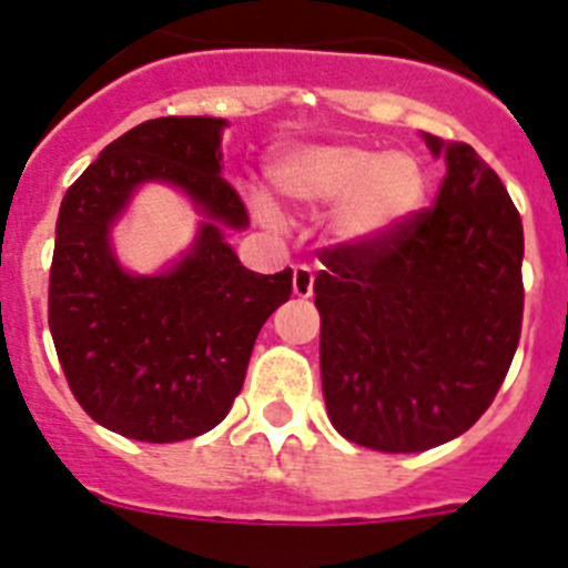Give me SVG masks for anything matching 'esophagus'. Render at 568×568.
I'll list each match as a JSON object with an SVG mask.
<instances>
[{
    "mask_svg": "<svg viewBox=\"0 0 568 568\" xmlns=\"http://www.w3.org/2000/svg\"><path fill=\"white\" fill-rule=\"evenodd\" d=\"M313 284H315V275L307 264L293 267V295H298V298H310V295H313Z\"/></svg>",
    "mask_w": 568,
    "mask_h": 568,
    "instance_id": "obj_1",
    "label": "esophagus"
}]
</instances>
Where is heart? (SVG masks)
Segmentation results:
<instances>
[{
    "mask_svg": "<svg viewBox=\"0 0 568 568\" xmlns=\"http://www.w3.org/2000/svg\"><path fill=\"white\" fill-rule=\"evenodd\" d=\"M270 182L295 207L338 204V230L349 239H381L409 222L424 204L426 175L418 159L364 144H315L281 155ZM264 224H278V210L255 199Z\"/></svg>",
    "mask_w": 568,
    "mask_h": 568,
    "instance_id": "b5f03b06",
    "label": "heart"
}]
</instances>
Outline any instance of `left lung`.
Returning a JSON list of instances; mask_svg holds the SVG:
<instances>
[{
  "instance_id": "1",
  "label": "left lung",
  "mask_w": 568,
  "mask_h": 568,
  "mask_svg": "<svg viewBox=\"0 0 568 568\" xmlns=\"http://www.w3.org/2000/svg\"><path fill=\"white\" fill-rule=\"evenodd\" d=\"M446 175L395 233L321 250V386L333 426L375 453L458 438L498 395L524 321V224L469 144L424 135Z\"/></svg>"
}]
</instances>
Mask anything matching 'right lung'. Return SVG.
<instances>
[{"mask_svg": "<svg viewBox=\"0 0 568 568\" xmlns=\"http://www.w3.org/2000/svg\"><path fill=\"white\" fill-rule=\"evenodd\" d=\"M224 119L168 115L128 130L70 184L59 207L48 324L70 393L110 433L173 444L222 424L264 321L293 270H247L224 227L250 224L222 179ZM144 181L173 183L203 210L194 247L159 276H130L109 227Z\"/></svg>", "mask_w": 568, "mask_h": 568, "instance_id": "obj_1", "label": "right lung"}]
</instances>
